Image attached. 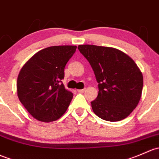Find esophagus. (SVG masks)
Returning a JSON list of instances; mask_svg holds the SVG:
<instances>
[{
	"label": "esophagus",
	"instance_id": "1",
	"mask_svg": "<svg viewBox=\"0 0 159 159\" xmlns=\"http://www.w3.org/2000/svg\"><path fill=\"white\" fill-rule=\"evenodd\" d=\"M77 91H78V93H84L85 91V88L84 89H78V90H77Z\"/></svg>",
	"mask_w": 159,
	"mask_h": 159
}]
</instances>
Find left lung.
<instances>
[{"label": "left lung", "instance_id": "obj_1", "mask_svg": "<svg viewBox=\"0 0 159 159\" xmlns=\"http://www.w3.org/2000/svg\"><path fill=\"white\" fill-rule=\"evenodd\" d=\"M98 82V95L91 102L93 113L110 122L126 118L142 96L143 76L133 58L120 50L94 45H79Z\"/></svg>", "mask_w": 159, "mask_h": 159}]
</instances>
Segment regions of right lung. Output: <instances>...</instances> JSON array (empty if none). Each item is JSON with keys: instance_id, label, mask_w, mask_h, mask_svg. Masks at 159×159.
<instances>
[{"instance_id": "obj_1", "label": "right lung", "mask_w": 159, "mask_h": 159, "mask_svg": "<svg viewBox=\"0 0 159 159\" xmlns=\"http://www.w3.org/2000/svg\"><path fill=\"white\" fill-rule=\"evenodd\" d=\"M75 46H55L36 52L20 71L16 92L33 117L49 123L59 119L68 109L73 93L61 80L65 67L76 51Z\"/></svg>"}]
</instances>
